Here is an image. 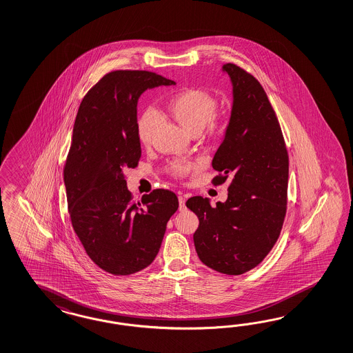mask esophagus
Masks as SVG:
<instances>
[{
	"label": "esophagus",
	"mask_w": 353,
	"mask_h": 353,
	"mask_svg": "<svg viewBox=\"0 0 353 353\" xmlns=\"http://www.w3.org/2000/svg\"><path fill=\"white\" fill-rule=\"evenodd\" d=\"M185 201H186V199H185V196H183V195H179V203H180V210H186V205H185Z\"/></svg>",
	"instance_id": "1"
}]
</instances>
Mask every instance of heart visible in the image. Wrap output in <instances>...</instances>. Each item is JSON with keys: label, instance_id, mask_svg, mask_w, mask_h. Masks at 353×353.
I'll return each mask as SVG.
<instances>
[{"label": "heart", "instance_id": "obj_1", "mask_svg": "<svg viewBox=\"0 0 353 353\" xmlns=\"http://www.w3.org/2000/svg\"><path fill=\"white\" fill-rule=\"evenodd\" d=\"M167 108L172 117L191 134H201L205 127L210 136L219 134L222 130V121L216 115L217 100L205 90L185 88L172 96ZM157 127V113L154 110L145 112L137 124V134L143 145L149 146L152 143ZM195 170L196 165L191 162H174L171 165L172 174L179 179L186 177Z\"/></svg>", "mask_w": 353, "mask_h": 353}]
</instances>
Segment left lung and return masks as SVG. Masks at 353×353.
Returning a JSON list of instances; mask_svg holds the SVG:
<instances>
[{
  "label": "left lung",
  "mask_w": 353,
  "mask_h": 353,
  "mask_svg": "<svg viewBox=\"0 0 353 353\" xmlns=\"http://www.w3.org/2000/svg\"><path fill=\"white\" fill-rule=\"evenodd\" d=\"M234 86L226 136L214 154V186L229 181L228 201L213 208L203 196L186 207L199 226L196 253L205 266L241 275L274 248L285 219L289 157L276 113L257 78L234 63L223 65Z\"/></svg>",
  "instance_id": "8db88e82"
}]
</instances>
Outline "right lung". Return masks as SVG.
Segmentation results:
<instances>
[{"instance_id":"right-lung-1","label":"right lung","mask_w":353,"mask_h":353,"mask_svg":"<svg viewBox=\"0 0 353 353\" xmlns=\"http://www.w3.org/2000/svg\"><path fill=\"white\" fill-rule=\"evenodd\" d=\"M162 85L174 82L148 70H113L88 90L77 113L64 165L69 217L87 256L115 276L152 263L179 208L167 189L134 201L123 174L141 158L137 100Z\"/></svg>"}]
</instances>
